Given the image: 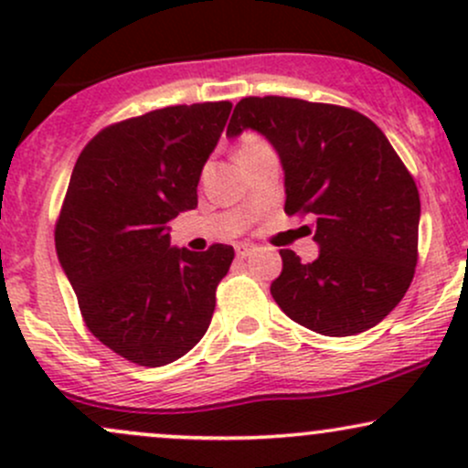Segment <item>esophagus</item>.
I'll list each match as a JSON object with an SVG mask.
<instances>
[{
    "mask_svg": "<svg viewBox=\"0 0 468 468\" xmlns=\"http://www.w3.org/2000/svg\"><path fill=\"white\" fill-rule=\"evenodd\" d=\"M252 250H255V246H252V244H238V246H235V252H238V257H249Z\"/></svg>",
    "mask_w": 468,
    "mask_h": 468,
    "instance_id": "obj_1",
    "label": "esophagus"
}]
</instances>
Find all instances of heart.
<instances>
[{"label": "heart", "instance_id": "b5f03b06", "mask_svg": "<svg viewBox=\"0 0 468 468\" xmlns=\"http://www.w3.org/2000/svg\"><path fill=\"white\" fill-rule=\"evenodd\" d=\"M260 144H264L261 141H257V138H252V136H249L246 138L244 143H241V147L239 149H250V147H260Z\"/></svg>", "mask_w": 468, "mask_h": 468}]
</instances>
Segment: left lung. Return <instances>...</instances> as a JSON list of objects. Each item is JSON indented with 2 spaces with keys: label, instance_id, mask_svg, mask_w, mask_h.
<instances>
[{
  "label": "left lung",
  "instance_id": "8db88e82",
  "mask_svg": "<svg viewBox=\"0 0 468 468\" xmlns=\"http://www.w3.org/2000/svg\"><path fill=\"white\" fill-rule=\"evenodd\" d=\"M252 130L275 147L286 213H313L319 257L279 250L271 294L290 319L327 336L369 330L405 297L418 261L420 196L388 136L347 107L286 96L235 105L227 136Z\"/></svg>",
  "mask_w": 468,
  "mask_h": 468
}]
</instances>
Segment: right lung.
Here are the masks:
<instances>
[{"mask_svg":"<svg viewBox=\"0 0 468 468\" xmlns=\"http://www.w3.org/2000/svg\"><path fill=\"white\" fill-rule=\"evenodd\" d=\"M230 107L174 105L116 122L74 165L55 230L58 264L90 332L132 363H174L211 324L233 246L178 249L169 222L197 207Z\"/></svg>","mask_w":468,"mask_h":468,"instance_id":"1","label":"right lung"}]
</instances>
